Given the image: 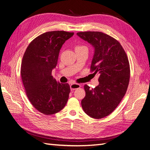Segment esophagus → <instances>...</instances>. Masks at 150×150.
Returning a JSON list of instances; mask_svg holds the SVG:
<instances>
[{
  "label": "esophagus",
  "mask_w": 150,
  "mask_h": 150,
  "mask_svg": "<svg viewBox=\"0 0 150 150\" xmlns=\"http://www.w3.org/2000/svg\"><path fill=\"white\" fill-rule=\"evenodd\" d=\"M80 87V85L79 83H71L70 85L71 91H74L76 89H79Z\"/></svg>",
  "instance_id": "1"
}]
</instances>
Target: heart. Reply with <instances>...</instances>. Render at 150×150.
Segmentation results:
<instances>
[{"label":"heart","mask_w":150,"mask_h":150,"mask_svg":"<svg viewBox=\"0 0 150 150\" xmlns=\"http://www.w3.org/2000/svg\"><path fill=\"white\" fill-rule=\"evenodd\" d=\"M84 47H85V46H83V45H76L75 47V49H79L84 48Z\"/></svg>","instance_id":"b5f03b06"}]
</instances>
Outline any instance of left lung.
Returning a JSON list of instances; mask_svg holds the SVG:
<instances>
[{
  "mask_svg": "<svg viewBox=\"0 0 150 150\" xmlns=\"http://www.w3.org/2000/svg\"><path fill=\"white\" fill-rule=\"evenodd\" d=\"M93 45L94 53L91 71L99 74V85L94 89L84 86L86 96L82 107L89 117L99 119L108 116L125 96L130 79V66L122 46L114 38L100 32L76 33Z\"/></svg>",
  "mask_w": 150,
  "mask_h": 150,
  "instance_id": "8db88e82",
  "label": "left lung"
}]
</instances>
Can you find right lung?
I'll return each instance as SVG.
<instances>
[{
	"label": "right lung",
	"mask_w": 150,
	"mask_h": 150,
	"mask_svg": "<svg viewBox=\"0 0 150 150\" xmlns=\"http://www.w3.org/2000/svg\"><path fill=\"white\" fill-rule=\"evenodd\" d=\"M74 34L45 32L30 42L23 57L21 75L26 94L35 108L44 115L59 112L68 101L70 86L57 82L51 74L63 44Z\"/></svg>",
	"instance_id": "1"
}]
</instances>
